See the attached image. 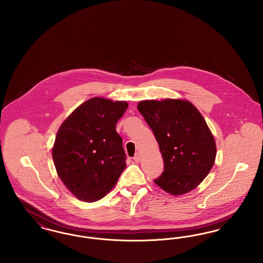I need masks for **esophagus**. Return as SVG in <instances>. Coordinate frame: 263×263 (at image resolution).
<instances>
[{"instance_id":"esophagus-1","label":"esophagus","mask_w":263,"mask_h":263,"mask_svg":"<svg viewBox=\"0 0 263 263\" xmlns=\"http://www.w3.org/2000/svg\"><path fill=\"white\" fill-rule=\"evenodd\" d=\"M133 159H134V161H135L136 163H139V162H140V160H141V155H140L139 153H136Z\"/></svg>"}]
</instances>
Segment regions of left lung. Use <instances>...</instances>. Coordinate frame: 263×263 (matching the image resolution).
Here are the masks:
<instances>
[{
    "mask_svg": "<svg viewBox=\"0 0 263 263\" xmlns=\"http://www.w3.org/2000/svg\"><path fill=\"white\" fill-rule=\"evenodd\" d=\"M138 110L159 143L164 170L155 183L178 196L198 186L216 159V143L205 119L188 100H142Z\"/></svg>",
    "mask_w": 263,
    "mask_h": 263,
    "instance_id": "1",
    "label": "left lung"
}]
</instances>
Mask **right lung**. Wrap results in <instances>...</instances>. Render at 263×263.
I'll use <instances>...</instances> for the list:
<instances>
[{"label":"right lung","mask_w":263,"mask_h":263,"mask_svg":"<svg viewBox=\"0 0 263 263\" xmlns=\"http://www.w3.org/2000/svg\"><path fill=\"white\" fill-rule=\"evenodd\" d=\"M127 107L126 101L92 98L60 126L52 158L60 179L78 199L100 200L125 170V152L116 123Z\"/></svg>","instance_id":"obj_1"}]
</instances>
